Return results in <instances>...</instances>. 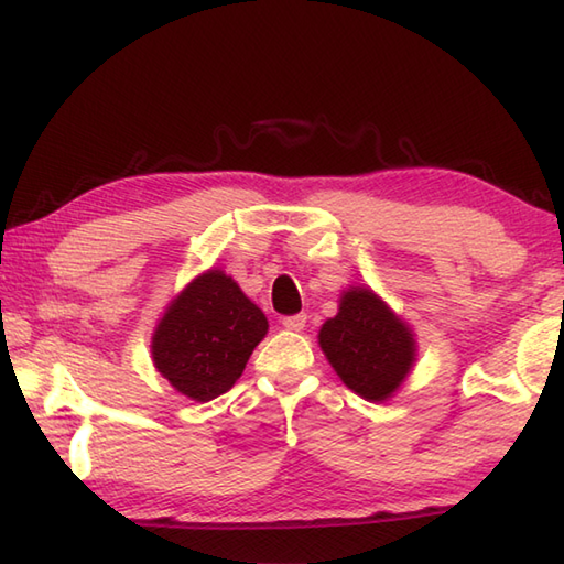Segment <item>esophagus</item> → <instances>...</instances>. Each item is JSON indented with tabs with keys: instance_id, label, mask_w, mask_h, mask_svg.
<instances>
[{
	"instance_id": "esophagus-1",
	"label": "esophagus",
	"mask_w": 564,
	"mask_h": 564,
	"mask_svg": "<svg viewBox=\"0 0 564 564\" xmlns=\"http://www.w3.org/2000/svg\"><path fill=\"white\" fill-rule=\"evenodd\" d=\"M281 325H283L285 329H291V332H303V329H305V325H307V315H305V313H301V315L283 317V319H281Z\"/></svg>"
}]
</instances>
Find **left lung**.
Masks as SVG:
<instances>
[{
	"instance_id": "left-lung-1",
	"label": "left lung",
	"mask_w": 564,
	"mask_h": 564,
	"mask_svg": "<svg viewBox=\"0 0 564 564\" xmlns=\"http://www.w3.org/2000/svg\"><path fill=\"white\" fill-rule=\"evenodd\" d=\"M334 373L358 398L388 402L416 364V337L394 310L368 285H349L339 313L317 334Z\"/></svg>"
}]
</instances>
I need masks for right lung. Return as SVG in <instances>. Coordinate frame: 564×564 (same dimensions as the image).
<instances>
[{
    "instance_id": "right-lung-1",
    "label": "right lung",
    "mask_w": 564,
    "mask_h": 564,
    "mask_svg": "<svg viewBox=\"0 0 564 564\" xmlns=\"http://www.w3.org/2000/svg\"><path fill=\"white\" fill-rule=\"evenodd\" d=\"M267 332V315L232 275L208 269L164 307L150 341L152 364L178 394L210 402L245 373Z\"/></svg>"
}]
</instances>
